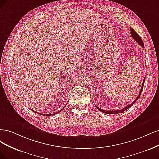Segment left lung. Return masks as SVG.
<instances>
[{
	"label": "left lung",
	"mask_w": 159,
	"mask_h": 159,
	"mask_svg": "<svg viewBox=\"0 0 159 159\" xmlns=\"http://www.w3.org/2000/svg\"><path fill=\"white\" fill-rule=\"evenodd\" d=\"M130 30H131V35L132 38L135 39V42H136L137 43H139V45H141L142 47H143V48H144V43H143V40L141 39V37L139 36V35H138V34H137V33H136V32L135 31V30H134V29L131 28V29H130ZM145 80V78L144 79V80H143V84H142V86H141V90H140V92H139V95H138V96L137 97V98H136L134 102H133L131 104L127 106L126 107H124V108H123V109H121V110H111V111H110V110H102V109H100V107H98V106H96V105H95V106L96 107V108H97V109L99 110H100V111H101L102 112H104V114H120V113H122V112H124L125 110H127L128 108H129V107H130L133 104H134V103H135L136 101L138 100V98H139L140 96H141V92H142V90H143V86H144Z\"/></svg>",
	"instance_id": "8db88e82"
}]
</instances>
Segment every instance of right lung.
<instances>
[{
    "mask_svg": "<svg viewBox=\"0 0 159 159\" xmlns=\"http://www.w3.org/2000/svg\"><path fill=\"white\" fill-rule=\"evenodd\" d=\"M65 106L63 107L62 109H61V110H59V111H57V112H56V113H53V114H39V113H38V112H36L35 111H34V110H32L34 112H35V113H37V114H40V115H42V116H52V115H55V114H57V113H59V112H60L61 111H62L64 108H65Z\"/></svg>",
    "mask_w": 159,
    "mask_h": 159,
    "instance_id": "add662e5",
    "label": "right lung"
}]
</instances>
